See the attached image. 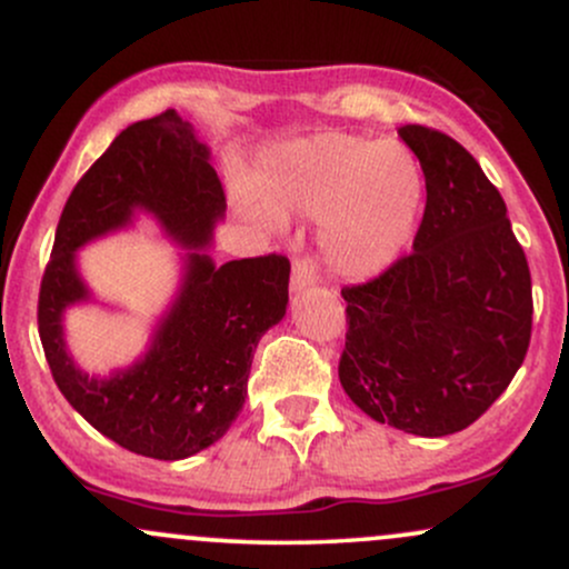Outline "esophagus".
<instances>
[{
	"instance_id": "obj_1",
	"label": "esophagus",
	"mask_w": 569,
	"mask_h": 569,
	"mask_svg": "<svg viewBox=\"0 0 569 569\" xmlns=\"http://www.w3.org/2000/svg\"><path fill=\"white\" fill-rule=\"evenodd\" d=\"M318 283V267L312 259H297L291 267V291L302 293Z\"/></svg>"
}]
</instances>
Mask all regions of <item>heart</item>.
<instances>
[{
  "label": "heart",
  "instance_id": "b5f03b06",
  "mask_svg": "<svg viewBox=\"0 0 569 569\" xmlns=\"http://www.w3.org/2000/svg\"><path fill=\"white\" fill-rule=\"evenodd\" d=\"M257 194L276 217L321 219L331 267L369 278L407 248L422 179L403 143L321 133L270 149L257 173Z\"/></svg>",
  "mask_w": 569,
  "mask_h": 569
}]
</instances>
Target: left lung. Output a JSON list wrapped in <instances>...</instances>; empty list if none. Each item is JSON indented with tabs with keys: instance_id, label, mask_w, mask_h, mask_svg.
Here are the masks:
<instances>
[{
	"instance_id": "left-lung-1",
	"label": "left lung",
	"mask_w": 569,
	"mask_h": 569,
	"mask_svg": "<svg viewBox=\"0 0 569 569\" xmlns=\"http://www.w3.org/2000/svg\"><path fill=\"white\" fill-rule=\"evenodd\" d=\"M426 176L415 251L342 289L345 393L371 420L439 439L479 420L525 361L532 280L506 202L466 147L398 128Z\"/></svg>"
}]
</instances>
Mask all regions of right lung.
Wrapping results in <instances>:
<instances>
[{"mask_svg": "<svg viewBox=\"0 0 569 569\" xmlns=\"http://www.w3.org/2000/svg\"><path fill=\"white\" fill-rule=\"evenodd\" d=\"M227 200L211 149L173 109L133 122L71 189L39 289V339L53 380L98 433L128 452L184 460L230 430L246 403L253 350L289 305L286 257L217 264L208 253ZM147 212L187 247L177 297L148 350L126 370L88 376L62 335V312L94 301L76 251Z\"/></svg>", "mask_w": 569, "mask_h": 569, "instance_id": "obj_1", "label": "right lung"}]
</instances>
